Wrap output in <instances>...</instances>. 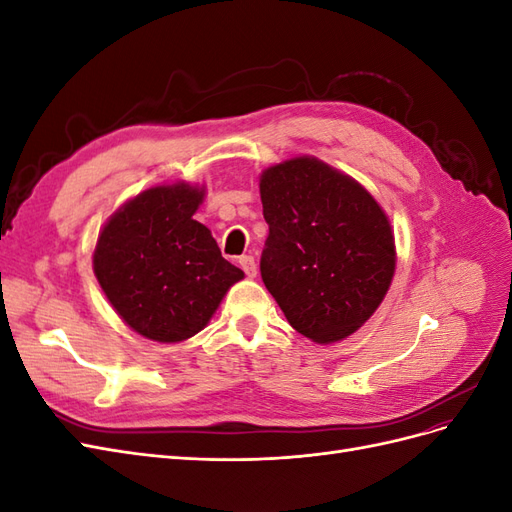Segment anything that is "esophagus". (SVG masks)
I'll return each instance as SVG.
<instances>
[{"label":"esophagus","instance_id":"esophagus-1","mask_svg":"<svg viewBox=\"0 0 512 512\" xmlns=\"http://www.w3.org/2000/svg\"><path fill=\"white\" fill-rule=\"evenodd\" d=\"M239 267L245 271L247 277H256V260L252 256H241L239 258Z\"/></svg>","mask_w":512,"mask_h":512}]
</instances>
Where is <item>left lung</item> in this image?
Here are the masks:
<instances>
[{
  "instance_id": "1",
  "label": "left lung",
  "mask_w": 512,
  "mask_h": 512,
  "mask_svg": "<svg viewBox=\"0 0 512 512\" xmlns=\"http://www.w3.org/2000/svg\"><path fill=\"white\" fill-rule=\"evenodd\" d=\"M269 237L260 275L292 329L331 344L382 303L395 273L391 222L361 183L312 156L260 175Z\"/></svg>"
}]
</instances>
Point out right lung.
<instances>
[{"label": "right lung", "instance_id": "right-lung-1", "mask_svg": "<svg viewBox=\"0 0 512 512\" xmlns=\"http://www.w3.org/2000/svg\"><path fill=\"white\" fill-rule=\"evenodd\" d=\"M205 190L149 188L104 224L94 273L121 320L153 342H183L207 327L228 288L243 280L211 230L194 220Z\"/></svg>", "mask_w": 512, "mask_h": 512}]
</instances>
